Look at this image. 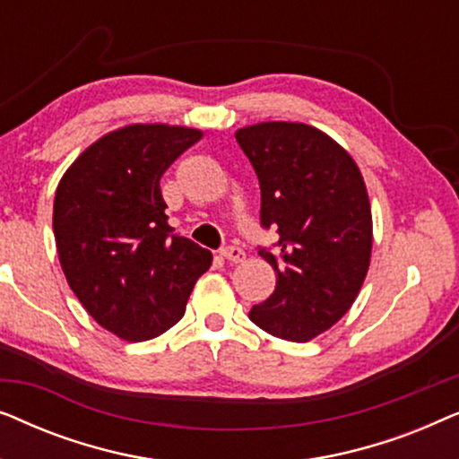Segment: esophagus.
Returning a JSON list of instances; mask_svg holds the SVG:
<instances>
[{"mask_svg": "<svg viewBox=\"0 0 459 459\" xmlns=\"http://www.w3.org/2000/svg\"><path fill=\"white\" fill-rule=\"evenodd\" d=\"M221 256H223V259H228L230 263H242L244 261V250L238 248V247H225L221 250Z\"/></svg>", "mask_w": 459, "mask_h": 459, "instance_id": "esophagus-1", "label": "esophagus"}]
</instances>
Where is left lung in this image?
I'll return each mask as SVG.
<instances>
[{"label": "left lung", "mask_w": 459, "mask_h": 459, "mask_svg": "<svg viewBox=\"0 0 459 459\" xmlns=\"http://www.w3.org/2000/svg\"><path fill=\"white\" fill-rule=\"evenodd\" d=\"M261 187V225L278 234L259 255L275 290L248 317L272 336L307 342L351 309L372 256V209L359 167L330 135L269 121L236 131Z\"/></svg>", "instance_id": "left-lung-1"}]
</instances>
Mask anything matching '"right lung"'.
Returning <instances> with one entry per match:
<instances>
[{
	"mask_svg": "<svg viewBox=\"0 0 459 459\" xmlns=\"http://www.w3.org/2000/svg\"><path fill=\"white\" fill-rule=\"evenodd\" d=\"M203 131L135 123L100 137L62 175L54 236L81 305L129 342L160 336L184 317L212 255L171 234L160 178Z\"/></svg>",
	"mask_w": 459,
	"mask_h": 459,
	"instance_id": "1",
	"label": "right lung"
}]
</instances>
